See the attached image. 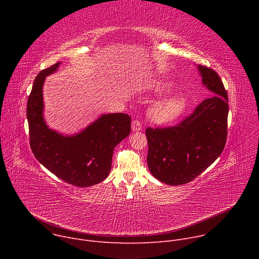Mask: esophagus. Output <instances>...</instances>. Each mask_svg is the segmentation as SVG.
Segmentation results:
<instances>
[{
  "label": "esophagus",
  "instance_id": "esophagus-1",
  "mask_svg": "<svg viewBox=\"0 0 259 259\" xmlns=\"http://www.w3.org/2000/svg\"><path fill=\"white\" fill-rule=\"evenodd\" d=\"M132 130L134 131V132H137V131H140L141 129H142V125H141V123L138 121V120H134L133 122H132Z\"/></svg>",
  "mask_w": 259,
  "mask_h": 259
}]
</instances>
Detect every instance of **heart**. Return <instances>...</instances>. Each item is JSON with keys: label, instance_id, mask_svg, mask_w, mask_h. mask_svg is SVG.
Segmentation results:
<instances>
[{"label": "heart", "instance_id": "1", "mask_svg": "<svg viewBox=\"0 0 259 259\" xmlns=\"http://www.w3.org/2000/svg\"><path fill=\"white\" fill-rule=\"evenodd\" d=\"M154 92L161 94L168 90L169 86L164 83H156L152 86ZM188 100L186 97L175 95L169 98L163 99L157 103H155L150 109V117L151 119L160 124H165L172 122L177 119L187 108Z\"/></svg>", "mask_w": 259, "mask_h": 259}]
</instances>
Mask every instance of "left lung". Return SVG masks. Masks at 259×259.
Masks as SVG:
<instances>
[{
    "label": "left lung",
    "instance_id": "8db88e82",
    "mask_svg": "<svg viewBox=\"0 0 259 259\" xmlns=\"http://www.w3.org/2000/svg\"><path fill=\"white\" fill-rule=\"evenodd\" d=\"M198 69L210 97L177 126L145 131L147 166L153 176L169 186L194 180L220 156L227 142L228 92L216 71L203 65Z\"/></svg>",
    "mask_w": 259,
    "mask_h": 259
}]
</instances>
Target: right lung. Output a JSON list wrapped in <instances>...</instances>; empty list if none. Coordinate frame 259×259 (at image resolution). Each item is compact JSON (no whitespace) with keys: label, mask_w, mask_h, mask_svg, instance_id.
I'll list each match as a JSON object with an SVG mask.
<instances>
[{"label":"right lung","mask_w":259,"mask_h":259,"mask_svg":"<svg viewBox=\"0 0 259 259\" xmlns=\"http://www.w3.org/2000/svg\"><path fill=\"white\" fill-rule=\"evenodd\" d=\"M59 64L38 73L28 96L30 149L35 159L58 178L75 187L88 188L108 176L115 146L130 134L131 118L122 113L101 115L73 135L50 129L43 116V86L46 77L55 72Z\"/></svg>","instance_id":"1"}]
</instances>
